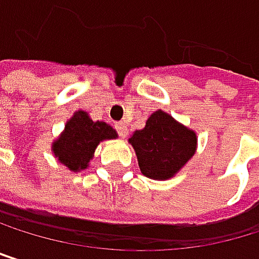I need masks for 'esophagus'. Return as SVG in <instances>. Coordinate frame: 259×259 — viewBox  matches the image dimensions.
Masks as SVG:
<instances>
[{"label": "esophagus", "mask_w": 259, "mask_h": 259, "mask_svg": "<svg viewBox=\"0 0 259 259\" xmlns=\"http://www.w3.org/2000/svg\"><path fill=\"white\" fill-rule=\"evenodd\" d=\"M116 131H118V134H119L121 138H125V137H127V132H128V131H127V125H125L124 122H118V124H116Z\"/></svg>", "instance_id": "obj_1"}]
</instances>
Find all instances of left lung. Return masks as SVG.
I'll list each match as a JSON object with an SVG mask.
<instances>
[{
	"label": "left lung",
	"mask_w": 259,
	"mask_h": 259,
	"mask_svg": "<svg viewBox=\"0 0 259 259\" xmlns=\"http://www.w3.org/2000/svg\"><path fill=\"white\" fill-rule=\"evenodd\" d=\"M137 154L143 176L152 180H167L193 158L197 135L163 110L147 118L141 131L128 138Z\"/></svg>",
	"instance_id": "1"
}]
</instances>
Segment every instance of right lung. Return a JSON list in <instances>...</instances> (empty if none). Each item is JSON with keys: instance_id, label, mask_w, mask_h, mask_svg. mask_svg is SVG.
I'll use <instances>...</instances> for the list:
<instances>
[{"instance_id": "add662e5", "label": "right lung", "mask_w": 259, "mask_h": 259, "mask_svg": "<svg viewBox=\"0 0 259 259\" xmlns=\"http://www.w3.org/2000/svg\"><path fill=\"white\" fill-rule=\"evenodd\" d=\"M118 134L104 121H93L87 112L77 110L65 124L63 132L53 141L51 151L59 163L71 172H80L90 164L101 141L115 140Z\"/></svg>"}]
</instances>
